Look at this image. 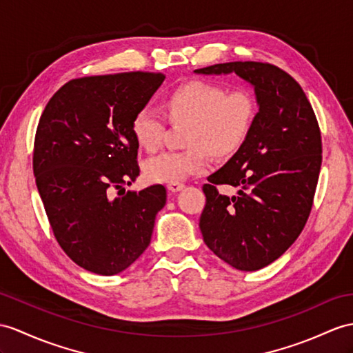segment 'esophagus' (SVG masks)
<instances>
[{
    "label": "esophagus",
    "mask_w": 353,
    "mask_h": 353,
    "mask_svg": "<svg viewBox=\"0 0 353 353\" xmlns=\"http://www.w3.org/2000/svg\"><path fill=\"white\" fill-rule=\"evenodd\" d=\"M184 187H185L184 183H169L168 190H169V193H178V192H181Z\"/></svg>",
    "instance_id": "obj_1"
}]
</instances>
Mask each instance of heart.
<instances>
[{
  "label": "heart",
  "mask_w": 353,
  "mask_h": 353,
  "mask_svg": "<svg viewBox=\"0 0 353 353\" xmlns=\"http://www.w3.org/2000/svg\"><path fill=\"white\" fill-rule=\"evenodd\" d=\"M165 108L170 121L188 123L181 151H165L145 161L143 175L151 183H179L210 165L211 150L219 156L235 152L254 121L256 100L252 91L230 88L210 81H188L168 92ZM132 133L142 148L156 151L165 134V118L152 106L137 109Z\"/></svg>",
  "instance_id": "obj_1"
}]
</instances>
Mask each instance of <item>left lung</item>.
Segmentation results:
<instances>
[{
	"instance_id": "left-lung-1",
	"label": "left lung",
	"mask_w": 353,
	"mask_h": 353,
	"mask_svg": "<svg viewBox=\"0 0 353 353\" xmlns=\"http://www.w3.org/2000/svg\"><path fill=\"white\" fill-rule=\"evenodd\" d=\"M194 72H235L254 87L259 112L234 157L203 184L199 228L221 261L257 271L295 243L310 216L322 165L321 128L301 85L277 65L234 61ZM221 183L236 186L239 194L220 195Z\"/></svg>"
}]
</instances>
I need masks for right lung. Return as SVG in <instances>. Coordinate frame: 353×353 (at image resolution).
I'll use <instances>...</instances> for the list:
<instances>
[{
  "label": "right lung",
  "instance_id": "add662e5",
  "mask_svg": "<svg viewBox=\"0 0 353 353\" xmlns=\"http://www.w3.org/2000/svg\"><path fill=\"white\" fill-rule=\"evenodd\" d=\"M163 81L151 72L77 77L40 117L32 170L49 225L64 253L94 274L128 268L147 250L166 205L161 184L124 190L141 172L132 119Z\"/></svg>",
  "mask_w": 353,
  "mask_h": 353
}]
</instances>
